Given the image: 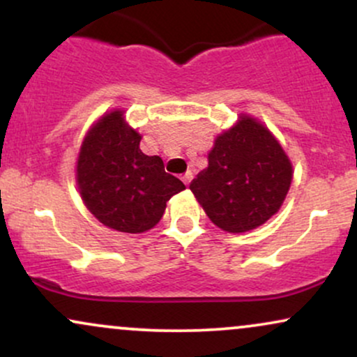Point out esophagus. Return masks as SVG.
<instances>
[{
  "instance_id": "34e87169",
  "label": "esophagus",
  "mask_w": 357,
  "mask_h": 357,
  "mask_svg": "<svg viewBox=\"0 0 357 357\" xmlns=\"http://www.w3.org/2000/svg\"><path fill=\"white\" fill-rule=\"evenodd\" d=\"M181 179H183V183L186 184V186H188V184H190V183H191V179H192V173H191V171H188V173L184 174Z\"/></svg>"
}]
</instances>
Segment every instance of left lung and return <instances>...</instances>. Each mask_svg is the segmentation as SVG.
Instances as JSON below:
<instances>
[{"mask_svg": "<svg viewBox=\"0 0 357 357\" xmlns=\"http://www.w3.org/2000/svg\"><path fill=\"white\" fill-rule=\"evenodd\" d=\"M292 176V162L277 137L255 117L240 114L235 126L216 136L208 167L190 190L216 227L245 233L280 210Z\"/></svg>", "mask_w": 357, "mask_h": 357, "instance_id": "left-lung-1", "label": "left lung"}]
</instances>
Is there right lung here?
Masks as SVG:
<instances>
[{"label": "right lung", "instance_id": "1", "mask_svg": "<svg viewBox=\"0 0 357 357\" xmlns=\"http://www.w3.org/2000/svg\"><path fill=\"white\" fill-rule=\"evenodd\" d=\"M116 109L96 121L77 158V186L82 202L105 227L122 233H144L162 218L171 196L184 184L167 174L159 155L139 149L142 136Z\"/></svg>", "mask_w": 357, "mask_h": 357}]
</instances>
